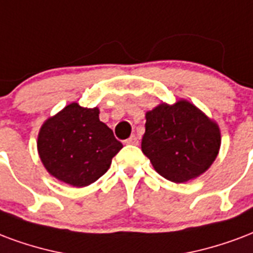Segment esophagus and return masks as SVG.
Listing matches in <instances>:
<instances>
[{
	"label": "esophagus",
	"mask_w": 253,
	"mask_h": 253,
	"mask_svg": "<svg viewBox=\"0 0 253 253\" xmlns=\"http://www.w3.org/2000/svg\"><path fill=\"white\" fill-rule=\"evenodd\" d=\"M127 145H138V136L131 135L128 139L126 141Z\"/></svg>",
	"instance_id": "obj_1"
}]
</instances>
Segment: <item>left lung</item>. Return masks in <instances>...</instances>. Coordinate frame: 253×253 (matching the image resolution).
Masks as SVG:
<instances>
[{
	"instance_id": "1",
	"label": "left lung",
	"mask_w": 253,
	"mask_h": 253,
	"mask_svg": "<svg viewBox=\"0 0 253 253\" xmlns=\"http://www.w3.org/2000/svg\"><path fill=\"white\" fill-rule=\"evenodd\" d=\"M145 127L143 154L157 173L175 184L205 173L221 145L216 122L188 100L162 103L147 111Z\"/></svg>"
}]
</instances>
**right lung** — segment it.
Segmentation results:
<instances>
[{"label":"right lung","instance_id":"add662e5","mask_svg":"<svg viewBox=\"0 0 253 253\" xmlns=\"http://www.w3.org/2000/svg\"><path fill=\"white\" fill-rule=\"evenodd\" d=\"M123 145L99 119V108L71 103L44 122L37 150L55 178L76 188L88 186L106 173Z\"/></svg>","mask_w":253,"mask_h":253}]
</instances>
